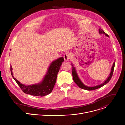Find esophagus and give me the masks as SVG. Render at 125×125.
Segmentation results:
<instances>
[{"mask_svg": "<svg viewBox=\"0 0 125 125\" xmlns=\"http://www.w3.org/2000/svg\"><path fill=\"white\" fill-rule=\"evenodd\" d=\"M63 57H64L65 61H68V60H69V59L70 58V54H69L68 52L65 53V54H64Z\"/></svg>", "mask_w": 125, "mask_h": 125, "instance_id": "obj_1", "label": "esophagus"}]
</instances>
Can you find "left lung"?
<instances>
[{"instance_id":"8db88e82","label":"left lung","mask_w":125,"mask_h":125,"mask_svg":"<svg viewBox=\"0 0 125 125\" xmlns=\"http://www.w3.org/2000/svg\"><path fill=\"white\" fill-rule=\"evenodd\" d=\"M99 33H101V34H104L106 35V36L108 37V35L106 33H105L102 30V29H101L100 28L99 29ZM115 64V61L113 63V66H112V68H111V73H110V76H109L108 79H107L103 83H102V84H101L100 85H97V86H93V87H88V86H85V85H84L83 83L81 81V80H80V79L79 78V77L78 76V75L77 74V72H76V71L75 68L73 66V65L72 64H71V65H72V76H73V80H74V82H75V83L77 84V85L79 87H80V88H81L82 89H83V90H88V91L95 90H96V89L99 88L103 86V85H105L107 83L110 81V80H111V78L112 77V75H113V71H114V69Z\"/></svg>"}]
</instances>
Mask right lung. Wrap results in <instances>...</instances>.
Returning a JSON list of instances; mask_svg holds the SVG:
<instances>
[{
    "label": "right lung",
    "mask_w": 125,
    "mask_h": 125,
    "mask_svg": "<svg viewBox=\"0 0 125 125\" xmlns=\"http://www.w3.org/2000/svg\"><path fill=\"white\" fill-rule=\"evenodd\" d=\"M64 61V58L61 57L53 61L49 67L47 74L45 76L43 81L38 84L25 85L21 83L18 81L14 78L12 72V67L10 68L11 75L13 79L24 93L33 96L42 97L48 95L53 90L56 81L57 76L59 70Z\"/></svg>",
    "instance_id": "right-lung-1"
}]
</instances>
